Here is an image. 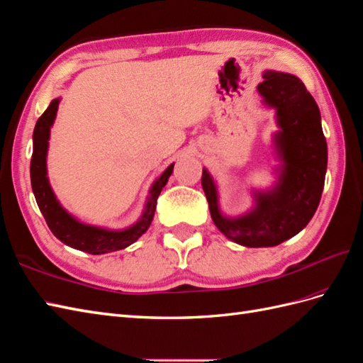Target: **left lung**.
Listing matches in <instances>:
<instances>
[{
    "mask_svg": "<svg viewBox=\"0 0 363 363\" xmlns=\"http://www.w3.org/2000/svg\"><path fill=\"white\" fill-rule=\"evenodd\" d=\"M257 92L263 104L276 111L279 130L272 146L280 162L277 182L264 191L252 189L254 206L238 217H228L220 209L217 184L206 167L201 186L212 222L229 240L268 248L294 237L313 218L325 184L328 147L319 106L296 75L264 70Z\"/></svg>",
    "mask_w": 363,
    "mask_h": 363,
    "instance_id": "obj_1",
    "label": "left lung"
}]
</instances>
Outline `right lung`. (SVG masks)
Wrapping results in <instances>:
<instances>
[{"label": "right lung", "instance_id": "1", "mask_svg": "<svg viewBox=\"0 0 363 363\" xmlns=\"http://www.w3.org/2000/svg\"><path fill=\"white\" fill-rule=\"evenodd\" d=\"M61 99L52 100L49 108L38 118L33 129V152L30 160V183L32 191L41 214L46 220L49 229L58 240L70 248L83 251L92 255L108 254L118 250H125L137 242L151 226L157 208V199L166 186L174 171V163L166 167V171L158 177L149 189V196L145 203V209L134 225L125 229H108L79 222L72 214L61 206L55 192L52 191L48 177V149L50 140V128L54 125L58 104Z\"/></svg>", "mask_w": 363, "mask_h": 363}]
</instances>
